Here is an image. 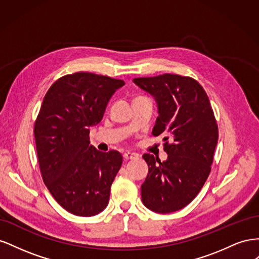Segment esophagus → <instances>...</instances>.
<instances>
[{"label":"esophagus","mask_w":259,"mask_h":259,"mask_svg":"<svg viewBox=\"0 0 259 259\" xmlns=\"http://www.w3.org/2000/svg\"><path fill=\"white\" fill-rule=\"evenodd\" d=\"M137 156H138V154H136V153H134V152H130V151L125 152V153L123 154V158H124V160H132V159H136Z\"/></svg>","instance_id":"34e87169"}]
</instances>
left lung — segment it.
<instances>
[{
    "mask_svg": "<svg viewBox=\"0 0 259 259\" xmlns=\"http://www.w3.org/2000/svg\"><path fill=\"white\" fill-rule=\"evenodd\" d=\"M133 81L158 104L152 135L164 136L168 154L164 162L150 153L143 155L149 171L142 200L155 213H173L197 197L210 173L218 140L213 109L205 91L190 76L164 73Z\"/></svg>",
    "mask_w": 259,
    "mask_h": 259,
    "instance_id": "8db88e82",
    "label": "left lung"
}]
</instances>
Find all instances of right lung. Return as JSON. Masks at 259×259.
<instances>
[{
    "label": "right lung",
    "instance_id": "1",
    "mask_svg": "<svg viewBox=\"0 0 259 259\" xmlns=\"http://www.w3.org/2000/svg\"><path fill=\"white\" fill-rule=\"evenodd\" d=\"M123 80L91 72L61 76L46 93L34 123L43 182L60 206L90 217L108 205L110 188L122 165L119 151L90 145V127L101 121Z\"/></svg>",
    "mask_w": 259,
    "mask_h": 259
}]
</instances>
